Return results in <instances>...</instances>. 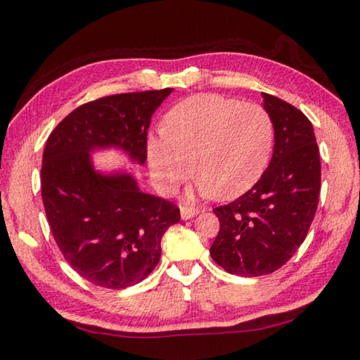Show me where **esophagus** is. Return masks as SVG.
Masks as SVG:
<instances>
[{"label":"esophagus","mask_w":360,"mask_h":360,"mask_svg":"<svg viewBox=\"0 0 360 360\" xmlns=\"http://www.w3.org/2000/svg\"><path fill=\"white\" fill-rule=\"evenodd\" d=\"M200 212L198 207H193V206H188V205H184L181 207V217L182 220H187V219H192L195 217Z\"/></svg>","instance_id":"obj_1"}]
</instances>
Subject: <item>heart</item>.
Returning a JSON list of instances; mask_svg holds the SVG:
<instances>
[{"label":"heart","instance_id":"obj_1","mask_svg":"<svg viewBox=\"0 0 360 360\" xmlns=\"http://www.w3.org/2000/svg\"><path fill=\"white\" fill-rule=\"evenodd\" d=\"M276 129L259 103L197 94L169 110L165 126L148 140L149 167L163 191L191 172L197 188L225 200L245 192L267 167Z\"/></svg>","mask_w":360,"mask_h":360}]
</instances>
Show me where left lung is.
Here are the masks:
<instances>
[{"label": "left lung", "instance_id": "left-lung-1", "mask_svg": "<svg viewBox=\"0 0 360 360\" xmlns=\"http://www.w3.org/2000/svg\"><path fill=\"white\" fill-rule=\"evenodd\" d=\"M276 129L269 167L238 200L214 207L220 230L212 259L226 272L259 277L282 267L309 233L321 188L313 126L300 110L261 93Z\"/></svg>", "mask_w": 360, "mask_h": 360}]
</instances>
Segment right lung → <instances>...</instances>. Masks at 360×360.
<instances>
[{
    "mask_svg": "<svg viewBox=\"0 0 360 360\" xmlns=\"http://www.w3.org/2000/svg\"><path fill=\"white\" fill-rule=\"evenodd\" d=\"M173 88L83 103L50 134L41 187L51 234L72 269L93 285L122 290L158 266L160 240L181 220L172 201L141 192L129 173H97L89 153L120 148L146 162L151 116Z\"/></svg>",
    "mask_w": 360,
    "mask_h": 360,
    "instance_id": "add662e5",
    "label": "right lung"
}]
</instances>
